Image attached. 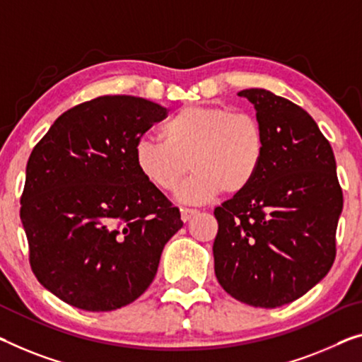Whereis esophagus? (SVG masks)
<instances>
[{
	"label": "esophagus",
	"mask_w": 362,
	"mask_h": 362,
	"mask_svg": "<svg viewBox=\"0 0 362 362\" xmlns=\"http://www.w3.org/2000/svg\"><path fill=\"white\" fill-rule=\"evenodd\" d=\"M195 214H197V209H192V208H182L180 209V218H182L183 223L190 221Z\"/></svg>",
	"instance_id": "esophagus-1"
}]
</instances>
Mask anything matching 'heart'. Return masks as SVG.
Masks as SVG:
<instances>
[{"label": "heart", "mask_w": 362, "mask_h": 362, "mask_svg": "<svg viewBox=\"0 0 362 362\" xmlns=\"http://www.w3.org/2000/svg\"><path fill=\"white\" fill-rule=\"evenodd\" d=\"M163 141L143 138L134 144L133 160L149 185L170 193L182 187L183 203H206L221 192L239 195L252 185L267 151L263 125L250 113L224 105H188L160 127Z\"/></svg>", "instance_id": "obj_1"}]
</instances>
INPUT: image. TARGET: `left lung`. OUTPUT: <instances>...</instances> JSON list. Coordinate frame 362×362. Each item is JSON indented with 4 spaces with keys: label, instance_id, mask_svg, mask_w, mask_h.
I'll return each instance as SVG.
<instances>
[{
    "label": "left lung",
    "instance_id": "8db88e82",
    "mask_svg": "<svg viewBox=\"0 0 362 362\" xmlns=\"http://www.w3.org/2000/svg\"><path fill=\"white\" fill-rule=\"evenodd\" d=\"M237 95L252 102L267 151L252 185L214 209V273L237 300L274 309L330 272L343 192L330 143L309 113L267 89Z\"/></svg>",
    "mask_w": 362,
    "mask_h": 362
}]
</instances>
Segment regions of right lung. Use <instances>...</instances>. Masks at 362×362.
<instances>
[{
  "mask_svg": "<svg viewBox=\"0 0 362 362\" xmlns=\"http://www.w3.org/2000/svg\"><path fill=\"white\" fill-rule=\"evenodd\" d=\"M165 115L141 97L102 95L64 112L32 149L21 197L30 267L66 304L109 312L136 300L183 226L133 160Z\"/></svg>",
  "mask_w": 362,
  "mask_h": 362,
  "instance_id": "right-lung-1",
  "label": "right lung"
}]
</instances>
